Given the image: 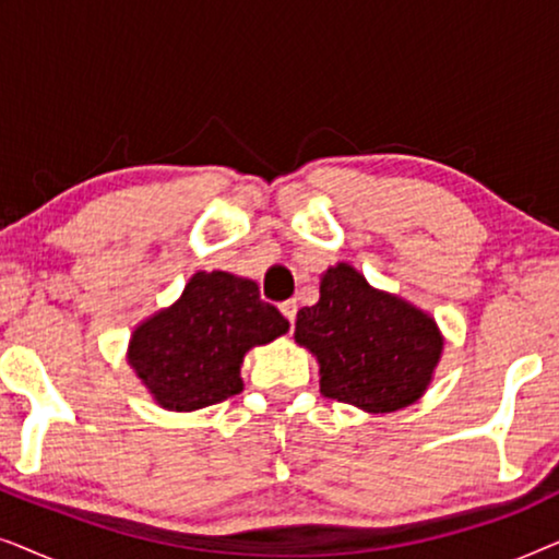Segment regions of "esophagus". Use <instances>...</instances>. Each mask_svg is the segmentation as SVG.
<instances>
[{
  "label": "esophagus",
  "mask_w": 559,
  "mask_h": 559,
  "mask_svg": "<svg viewBox=\"0 0 559 559\" xmlns=\"http://www.w3.org/2000/svg\"><path fill=\"white\" fill-rule=\"evenodd\" d=\"M282 316L289 320V325H295V318H297V300H285L280 305Z\"/></svg>",
  "instance_id": "esophagus-1"
}]
</instances>
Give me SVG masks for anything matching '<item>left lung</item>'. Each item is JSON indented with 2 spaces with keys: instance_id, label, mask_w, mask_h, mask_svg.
Instances as JSON below:
<instances>
[{
  "instance_id": "obj_1",
  "label": "left lung",
  "mask_w": 559,
  "mask_h": 559,
  "mask_svg": "<svg viewBox=\"0 0 559 559\" xmlns=\"http://www.w3.org/2000/svg\"><path fill=\"white\" fill-rule=\"evenodd\" d=\"M295 341L320 364V392L358 409L417 402L442 354L438 323L402 297L373 289L341 262L320 277V300L297 312Z\"/></svg>"
}]
</instances>
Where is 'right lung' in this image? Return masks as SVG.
I'll return each instance as SVG.
<instances>
[{"mask_svg": "<svg viewBox=\"0 0 559 559\" xmlns=\"http://www.w3.org/2000/svg\"><path fill=\"white\" fill-rule=\"evenodd\" d=\"M287 331L257 282L195 272L178 302L136 325L127 358L159 407L193 412L239 394L247 350Z\"/></svg>", "mask_w": 559, "mask_h": 559, "instance_id": "add662e5", "label": "right lung"}]
</instances>
